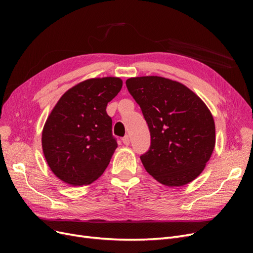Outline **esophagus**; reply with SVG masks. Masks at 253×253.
I'll use <instances>...</instances> for the list:
<instances>
[{
    "label": "esophagus",
    "instance_id": "1",
    "mask_svg": "<svg viewBox=\"0 0 253 253\" xmlns=\"http://www.w3.org/2000/svg\"><path fill=\"white\" fill-rule=\"evenodd\" d=\"M129 141H131V140H129V136H127V135H126L124 138H122V142H124L126 145H128Z\"/></svg>",
    "mask_w": 253,
    "mask_h": 253
}]
</instances>
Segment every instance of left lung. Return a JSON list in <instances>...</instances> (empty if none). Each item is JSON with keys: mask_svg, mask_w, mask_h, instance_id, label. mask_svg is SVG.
<instances>
[{"mask_svg": "<svg viewBox=\"0 0 253 253\" xmlns=\"http://www.w3.org/2000/svg\"><path fill=\"white\" fill-rule=\"evenodd\" d=\"M126 84L151 134L150 149L140 156L144 169L168 187L194 180L215 145V125L209 109L177 81L145 76L129 78Z\"/></svg>", "mask_w": 253, "mask_h": 253, "instance_id": "left-lung-1", "label": "left lung"}]
</instances>
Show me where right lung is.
Instances as JSON below:
<instances>
[{
    "mask_svg": "<svg viewBox=\"0 0 253 253\" xmlns=\"http://www.w3.org/2000/svg\"><path fill=\"white\" fill-rule=\"evenodd\" d=\"M122 80L93 78L68 89L45 122L42 149L52 173L72 186L100 177L117 148L106 105L117 96Z\"/></svg>",
    "mask_w": 253,
    "mask_h": 253,
    "instance_id": "1",
    "label": "right lung"
}]
</instances>
